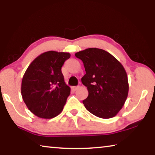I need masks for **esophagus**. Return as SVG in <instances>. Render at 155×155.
Instances as JSON below:
<instances>
[{
    "mask_svg": "<svg viewBox=\"0 0 155 155\" xmlns=\"http://www.w3.org/2000/svg\"><path fill=\"white\" fill-rule=\"evenodd\" d=\"M78 87H79L78 86H73V87H72V89L74 91H76V90H77L78 89Z\"/></svg>",
    "mask_w": 155,
    "mask_h": 155,
    "instance_id": "34e87169",
    "label": "esophagus"
}]
</instances>
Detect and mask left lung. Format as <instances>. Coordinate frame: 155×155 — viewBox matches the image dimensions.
<instances>
[{
  "label": "left lung",
  "mask_w": 155,
  "mask_h": 155,
  "mask_svg": "<svg viewBox=\"0 0 155 155\" xmlns=\"http://www.w3.org/2000/svg\"><path fill=\"white\" fill-rule=\"evenodd\" d=\"M75 56L83 61L85 70L81 78L88 90V97L83 101L85 108L102 119L116 116L128 94L124 66L112 54L99 48H88Z\"/></svg>",
  "instance_id": "left-lung-1"
}]
</instances>
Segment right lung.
Masks as SVG:
<instances>
[{"mask_svg": "<svg viewBox=\"0 0 155 155\" xmlns=\"http://www.w3.org/2000/svg\"><path fill=\"white\" fill-rule=\"evenodd\" d=\"M70 57L68 52L46 51L36 57L25 72L22 97L36 116L51 119L62 112L70 87L65 84L61 68Z\"/></svg>", "mask_w": 155, "mask_h": 155, "instance_id": "right-lung-1", "label": "right lung"}]
</instances>
